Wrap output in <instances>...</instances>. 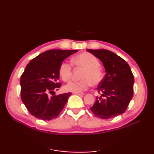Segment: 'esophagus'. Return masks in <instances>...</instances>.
Wrapping results in <instances>:
<instances>
[{
	"instance_id": "34e87169",
	"label": "esophagus",
	"mask_w": 154,
	"mask_h": 154,
	"mask_svg": "<svg viewBox=\"0 0 154 154\" xmlns=\"http://www.w3.org/2000/svg\"><path fill=\"white\" fill-rule=\"evenodd\" d=\"M74 93L76 94H78V95H84V94H85L84 93H80V92H75Z\"/></svg>"
}]
</instances>
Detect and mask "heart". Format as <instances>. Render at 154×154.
<instances>
[{
	"mask_svg": "<svg viewBox=\"0 0 154 154\" xmlns=\"http://www.w3.org/2000/svg\"><path fill=\"white\" fill-rule=\"evenodd\" d=\"M75 66L84 69L79 81H71L65 86V89L71 92H82L87 90L91 84L97 85L103 80V73L100 67L99 60L90 53L85 52L74 57L71 60ZM72 65L67 61H63L59 67V75L62 80L68 81L70 79Z\"/></svg>",
	"mask_w": 154,
	"mask_h": 154,
	"instance_id": "obj_1",
	"label": "heart"
}]
</instances>
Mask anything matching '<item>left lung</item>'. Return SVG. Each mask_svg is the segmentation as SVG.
Returning <instances> with one entry per match:
<instances>
[{"label": "left lung", "instance_id": "obj_1", "mask_svg": "<svg viewBox=\"0 0 154 154\" xmlns=\"http://www.w3.org/2000/svg\"><path fill=\"white\" fill-rule=\"evenodd\" d=\"M102 61L106 73L97 87L99 97L90 109L94 115L109 119L122 114L133 97L134 78L129 65L106 50H87Z\"/></svg>", "mask_w": 154, "mask_h": 154}]
</instances>
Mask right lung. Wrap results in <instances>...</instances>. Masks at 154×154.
<instances>
[{
    "label": "right lung",
    "mask_w": 154,
    "mask_h": 154,
    "mask_svg": "<svg viewBox=\"0 0 154 154\" xmlns=\"http://www.w3.org/2000/svg\"><path fill=\"white\" fill-rule=\"evenodd\" d=\"M78 50H50L32 60L21 75V99L32 116L43 120L56 118L63 110L71 93L49 97L58 90L59 67L65 59Z\"/></svg>",
    "instance_id": "obj_1"
}]
</instances>
